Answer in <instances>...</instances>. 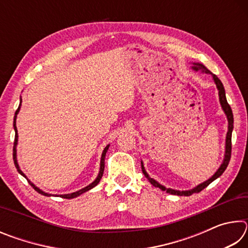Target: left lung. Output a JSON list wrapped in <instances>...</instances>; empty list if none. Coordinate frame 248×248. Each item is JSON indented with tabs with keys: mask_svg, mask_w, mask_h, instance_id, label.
Listing matches in <instances>:
<instances>
[{
	"mask_svg": "<svg viewBox=\"0 0 248 248\" xmlns=\"http://www.w3.org/2000/svg\"><path fill=\"white\" fill-rule=\"evenodd\" d=\"M191 69L196 71V72H198V71H201L202 73H207V74H211V77L213 78V81L216 83V86L217 91H219V100H220V104H221V107L223 109L224 114L226 116V119H228V133H226V138H225V153H224V158H223V162L221 163V165L217 170L216 171L215 174H213L211 177H210L208 180H205V182L199 184L198 186H196L192 188L190 190H175V189H171V188H166L165 186H163L159 183H157L156 180L151 178L150 175L146 173V170L144 169V165H143V162L141 161V169L142 171H143V174L146 178H148L149 182L153 185L154 187H157L159 189L163 190V191H166L169 192L170 195H177V196H190L192 194H197V192H200L202 189H204L205 187L208 186V185L211 184L213 180H216L217 178H219L220 176L224 173V170H226V167L229 165V162H230V158H231V150H232V143H231V141H232V131H233V128H234V119H233V112H232V109H231L230 105L228 104V100H226V96H225V90H224V86L222 82L219 79V78L217 77L216 74H213L210 72V71L205 68V66L202 63H198V62H192L191 63Z\"/></svg>",
	"mask_w": 248,
	"mask_h": 248,
	"instance_id": "obj_1",
	"label": "left lung"
}]
</instances>
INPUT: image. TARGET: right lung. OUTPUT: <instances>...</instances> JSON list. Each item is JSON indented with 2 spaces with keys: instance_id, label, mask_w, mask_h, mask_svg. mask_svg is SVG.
Segmentation results:
<instances>
[{
  "instance_id": "add662e5",
  "label": "right lung",
  "mask_w": 248,
  "mask_h": 248,
  "mask_svg": "<svg viewBox=\"0 0 248 248\" xmlns=\"http://www.w3.org/2000/svg\"><path fill=\"white\" fill-rule=\"evenodd\" d=\"M20 106H22V98H20L19 106H18V108H17V110H16V112H15V116H14V123H13V127H14V130H15V141H14V148H13V159H14L15 167H16V170H17L18 173H19L20 175H22V176H24V177L27 179V182L29 183V185H31V187L33 188V189H35L37 192H39V194L44 195V196H47V197H61V198H64V199H72V198H77V197L81 196L82 194H84V192L89 191V190H91V189H92V188H94V187L96 186V185H97V184L100 182V178L103 177L104 170H105V156H106V152H107L108 149H109V144H108V145H106V148L104 149L103 153H102V157H100L99 171H98L97 177H96V179L94 180V182H93V183H91V184L89 185V186L84 187V188H82V189H79V190H78V191H75V192H71V194H65V195H52V194H48V192H45L44 190H41L40 188L37 187L35 184L31 183V180H29V179L27 178V176L25 175V174L23 173V171H22V170L19 169V165H18V163H17V150H16V146H17V142H18V133H17V128H16V118H17V115H18V112H19Z\"/></svg>"
}]
</instances>
